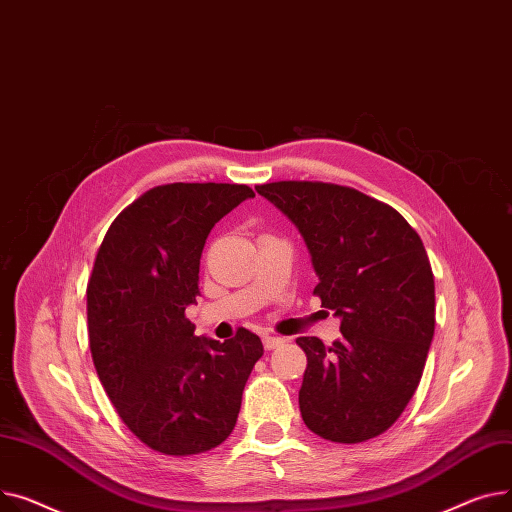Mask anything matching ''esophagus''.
Listing matches in <instances>:
<instances>
[{"instance_id": "1", "label": "esophagus", "mask_w": 512, "mask_h": 512, "mask_svg": "<svg viewBox=\"0 0 512 512\" xmlns=\"http://www.w3.org/2000/svg\"><path fill=\"white\" fill-rule=\"evenodd\" d=\"M283 343H285V341H283L281 337H273V335H264V337H262V345H264L266 351H273V349L281 347Z\"/></svg>"}]
</instances>
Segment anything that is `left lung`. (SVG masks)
I'll return each instance as SVG.
<instances>
[{
    "label": "left lung",
    "mask_w": 512,
    "mask_h": 512,
    "mask_svg": "<svg viewBox=\"0 0 512 512\" xmlns=\"http://www.w3.org/2000/svg\"><path fill=\"white\" fill-rule=\"evenodd\" d=\"M256 192L302 233L322 306L343 337H299L306 426L333 442L370 440L393 426L422 380L434 337V275L422 239L384 202L322 182H275Z\"/></svg>",
    "instance_id": "8db88e82"
}]
</instances>
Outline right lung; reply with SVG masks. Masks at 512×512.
<instances>
[{"instance_id":"add662e5","label":"right lung","mask_w":512,"mask_h":512,"mask_svg":"<svg viewBox=\"0 0 512 512\" xmlns=\"http://www.w3.org/2000/svg\"><path fill=\"white\" fill-rule=\"evenodd\" d=\"M248 198L237 184L157 186L117 215L97 252L86 287L90 353L119 417L159 453L219 446L264 353L246 328L219 343L196 337L186 318L210 229Z\"/></svg>"}]
</instances>
